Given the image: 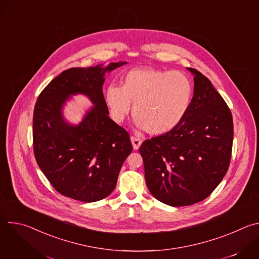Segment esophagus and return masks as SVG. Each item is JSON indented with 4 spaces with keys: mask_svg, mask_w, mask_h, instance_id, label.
<instances>
[{
    "mask_svg": "<svg viewBox=\"0 0 259 259\" xmlns=\"http://www.w3.org/2000/svg\"><path fill=\"white\" fill-rule=\"evenodd\" d=\"M131 142H132V145H133V149H134V150H138L142 141H141V139L138 138V137L131 136Z\"/></svg>",
    "mask_w": 259,
    "mask_h": 259,
    "instance_id": "1",
    "label": "esophagus"
}]
</instances>
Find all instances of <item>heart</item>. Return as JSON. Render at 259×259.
Wrapping results in <instances>:
<instances>
[{"label":"heart","mask_w":259,"mask_h":259,"mask_svg":"<svg viewBox=\"0 0 259 259\" xmlns=\"http://www.w3.org/2000/svg\"><path fill=\"white\" fill-rule=\"evenodd\" d=\"M193 98L191 80L179 71L137 68L128 71L122 85L110 84L104 99L110 116L121 122L132 115L145 132L161 135L176 128L190 108Z\"/></svg>","instance_id":"heart-1"}]
</instances>
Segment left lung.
<instances>
[{
    "mask_svg": "<svg viewBox=\"0 0 259 259\" xmlns=\"http://www.w3.org/2000/svg\"><path fill=\"white\" fill-rule=\"evenodd\" d=\"M187 115L168 133L139 147L146 186L160 202L190 206L206 199L230 166L234 139L231 110L212 83L195 68Z\"/></svg>",
    "mask_w": 259,
    "mask_h": 259,
    "instance_id": "1",
    "label": "left lung"
}]
</instances>
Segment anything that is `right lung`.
<instances>
[{
    "instance_id": "right-lung-1",
    "label": "right lung",
    "mask_w": 259,
    "mask_h": 259,
    "mask_svg": "<svg viewBox=\"0 0 259 259\" xmlns=\"http://www.w3.org/2000/svg\"><path fill=\"white\" fill-rule=\"evenodd\" d=\"M126 62L62 71L36 99L32 119L33 154L52 187L85 203L106 198L132 152L128 132L108 117L102 93L104 75ZM83 94L95 105L79 125L68 124L62 107L71 95Z\"/></svg>"
}]
</instances>
